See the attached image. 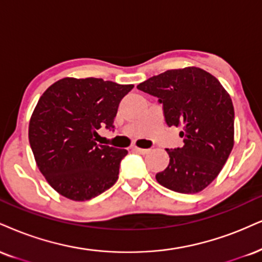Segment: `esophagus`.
Returning <instances> with one entry per match:
<instances>
[{"label":"esophagus","mask_w":262,"mask_h":262,"mask_svg":"<svg viewBox=\"0 0 262 262\" xmlns=\"http://www.w3.org/2000/svg\"><path fill=\"white\" fill-rule=\"evenodd\" d=\"M133 150H134V151H137V152L141 154V155H146V154L151 152V149H141V147H138V146L133 147Z\"/></svg>","instance_id":"34e87169"}]
</instances>
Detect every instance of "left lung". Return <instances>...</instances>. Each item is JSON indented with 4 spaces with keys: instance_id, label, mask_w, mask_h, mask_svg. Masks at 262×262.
Listing matches in <instances>:
<instances>
[{
    "instance_id": "obj_1",
    "label": "left lung",
    "mask_w": 262,
    "mask_h": 262,
    "mask_svg": "<svg viewBox=\"0 0 262 262\" xmlns=\"http://www.w3.org/2000/svg\"><path fill=\"white\" fill-rule=\"evenodd\" d=\"M138 89L159 97L168 127H182V147L167 150L169 165L156 174L167 189L200 193L215 181L234 145V107L216 77L199 67L166 71Z\"/></svg>"
}]
</instances>
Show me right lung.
Listing matches in <instances>:
<instances>
[{
	"label": "right lung",
	"mask_w": 262,
	"mask_h": 262,
	"mask_svg": "<svg viewBox=\"0 0 262 262\" xmlns=\"http://www.w3.org/2000/svg\"><path fill=\"white\" fill-rule=\"evenodd\" d=\"M133 88L67 77L41 95L30 117L29 143L39 171L62 196L90 200L117 182L128 151L96 144V132L113 128L119 102Z\"/></svg>",
	"instance_id": "1"
}]
</instances>
